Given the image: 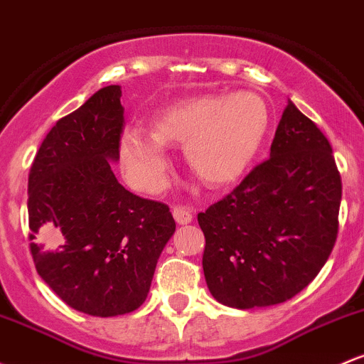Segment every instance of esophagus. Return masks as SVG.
Instances as JSON below:
<instances>
[{
  "instance_id": "1",
  "label": "esophagus",
  "mask_w": 364,
  "mask_h": 364,
  "mask_svg": "<svg viewBox=\"0 0 364 364\" xmlns=\"http://www.w3.org/2000/svg\"><path fill=\"white\" fill-rule=\"evenodd\" d=\"M173 215L178 225H190L193 221V215H191V210L186 209L183 205H176L173 209Z\"/></svg>"
}]
</instances>
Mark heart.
<instances>
[{
	"mask_svg": "<svg viewBox=\"0 0 364 364\" xmlns=\"http://www.w3.org/2000/svg\"><path fill=\"white\" fill-rule=\"evenodd\" d=\"M269 114L259 95H202L166 107L154 115L151 131L127 126L119 157L127 183L141 191L166 186V145H185V159L198 179L210 186L237 181L249 169L267 133Z\"/></svg>",
	"mask_w": 364,
	"mask_h": 364,
	"instance_id": "b5f03b06",
	"label": "heart"
}]
</instances>
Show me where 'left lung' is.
Returning <instances> with one entry per match:
<instances>
[{
  "mask_svg": "<svg viewBox=\"0 0 364 364\" xmlns=\"http://www.w3.org/2000/svg\"><path fill=\"white\" fill-rule=\"evenodd\" d=\"M341 198L328 139L289 100L269 159L198 214L203 274L213 297L252 309L304 290L337 240Z\"/></svg>",
  "mask_w": 364,
  "mask_h": 364,
  "instance_id": "obj_1",
  "label": "left lung"
}]
</instances>
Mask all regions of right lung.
<instances>
[{
    "label": "right lung",
    "instance_id": "add662e5",
    "mask_svg": "<svg viewBox=\"0 0 364 364\" xmlns=\"http://www.w3.org/2000/svg\"><path fill=\"white\" fill-rule=\"evenodd\" d=\"M121 86L102 87L51 127L29 173V240L38 274L65 304L109 318L138 309L173 237L169 207L115 178Z\"/></svg>",
    "mask_w": 364,
    "mask_h": 364
}]
</instances>
